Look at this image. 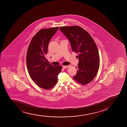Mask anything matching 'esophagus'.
I'll list each match as a JSON object with an SVG mask.
<instances>
[{"mask_svg":"<svg viewBox=\"0 0 127 127\" xmlns=\"http://www.w3.org/2000/svg\"><path fill=\"white\" fill-rule=\"evenodd\" d=\"M69 67V66H63V67L64 69H66L67 68H68Z\"/></svg>","mask_w":127,"mask_h":127,"instance_id":"esophagus-1","label":"esophagus"}]
</instances>
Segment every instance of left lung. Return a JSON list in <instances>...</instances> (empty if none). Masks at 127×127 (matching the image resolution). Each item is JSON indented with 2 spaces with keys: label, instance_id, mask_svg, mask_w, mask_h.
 <instances>
[{
  "label": "left lung",
  "instance_id": "left-lung-1",
  "mask_svg": "<svg viewBox=\"0 0 127 127\" xmlns=\"http://www.w3.org/2000/svg\"><path fill=\"white\" fill-rule=\"evenodd\" d=\"M59 30L69 40L72 51L78 53L77 72L73 78L81 84L89 83L96 76L99 68V54L95 41L80 27H61Z\"/></svg>",
  "mask_w": 127,
  "mask_h": 127
}]
</instances>
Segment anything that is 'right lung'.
Returning <instances> with one entry per match:
<instances>
[{
  "mask_svg": "<svg viewBox=\"0 0 127 127\" xmlns=\"http://www.w3.org/2000/svg\"><path fill=\"white\" fill-rule=\"evenodd\" d=\"M58 27L43 29L33 37L28 48L27 66L31 79L38 86L44 89L53 88L58 82L61 66H53L46 58L50 40Z\"/></svg>",
  "mask_w": 127,
  "mask_h": 127,
  "instance_id": "1",
  "label": "right lung"
}]
</instances>
